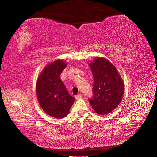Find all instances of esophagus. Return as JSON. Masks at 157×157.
I'll list each match as a JSON object with an SVG mask.
<instances>
[{"label":"esophagus","mask_w":157,"mask_h":157,"mask_svg":"<svg viewBox=\"0 0 157 157\" xmlns=\"http://www.w3.org/2000/svg\"><path fill=\"white\" fill-rule=\"evenodd\" d=\"M82 97H83V95L82 94H79L77 95V96H75V98H76V99H79L81 98H82Z\"/></svg>","instance_id":"34e87169"}]
</instances>
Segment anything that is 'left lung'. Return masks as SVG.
I'll return each instance as SVG.
<instances>
[{"mask_svg":"<svg viewBox=\"0 0 157 157\" xmlns=\"http://www.w3.org/2000/svg\"><path fill=\"white\" fill-rule=\"evenodd\" d=\"M94 83L93 97L89 98L96 113L105 115L119 104L124 92V83L114 66L104 58L94 59L89 64Z\"/></svg>","mask_w":157,"mask_h":157,"instance_id":"8db88e82","label":"left lung"}]
</instances>
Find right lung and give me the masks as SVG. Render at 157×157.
<instances>
[{"label":"right lung","instance_id":"obj_1","mask_svg":"<svg viewBox=\"0 0 157 157\" xmlns=\"http://www.w3.org/2000/svg\"><path fill=\"white\" fill-rule=\"evenodd\" d=\"M67 66L63 60H55L44 69L37 81L38 102L45 113L55 118L65 117L75 101L60 79Z\"/></svg>","mask_w":157,"mask_h":157}]
</instances>
